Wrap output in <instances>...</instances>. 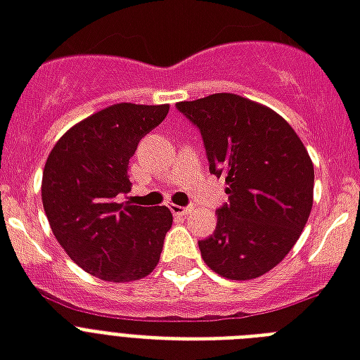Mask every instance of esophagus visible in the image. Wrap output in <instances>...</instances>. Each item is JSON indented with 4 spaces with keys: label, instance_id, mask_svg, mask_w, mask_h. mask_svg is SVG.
<instances>
[{
    "label": "esophagus",
    "instance_id": "1",
    "mask_svg": "<svg viewBox=\"0 0 360 360\" xmlns=\"http://www.w3.org/2000/svg\"><path fill=\"white\" fill-rule=\"evenodd\" d=\"M171 212L172 214H178V216H186L191 212V206H178V205H171Z\"/></svg>",
    "mask_w": 360,
    "mask_h": 360
}]
</instances>
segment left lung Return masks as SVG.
<instances>
[{
    "label": "left lung",
    "instance_id": "obj_1",
    "mask_svg": "<svg viewBox=\"0 0 360 360\" xmlns=\"http://www.w3.org/2000/svg\"><path fill=\"white\" fill-rule=\"evenodd\" d=\"M176 108L200 129L210 172L229 202L214 235L199 242L214 272L253 280L299 240L314 205V163L291 125L272 108L236 94H212Z\"/></svg>",
    "mask_w": 360,
    "mask_h": 360
}]
</instances>
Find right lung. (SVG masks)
<instances>
[{
	"label": "right lung",
	"instance_id": "add662e5",
	"mask_svg": "<svg viewBox=\"0 0 360 360\" xmlns=\"http://www.w3.org/2000/svg\"><path fill=\"white\" fill-rule=\"evenodd\" d=\"M167 112L169 105L116 103L75 124L46 158L44 214L56 240L88 274L124 283L160 263L171 210L116 197L131 189L127 169L139 141Z\"/></svg>",
	"mask_w": 360,
	"mask_h": 360
}]
</instances>
